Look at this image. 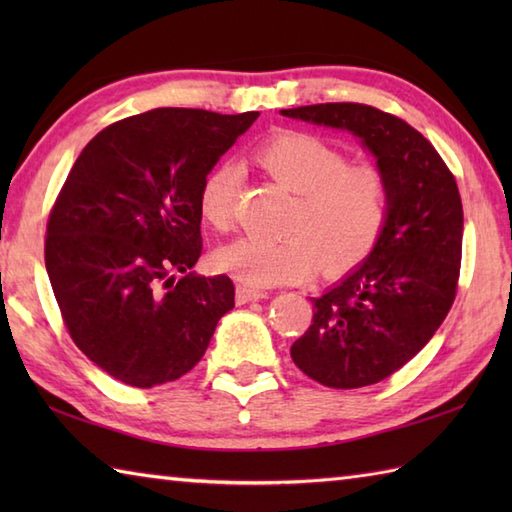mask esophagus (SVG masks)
Here are the masks:
<instances>
[{
	"label": "esophagus",
	"mask_w": 512,
	"mask_h": 512,
	"mask_svg": "<svg viewBox=\"0 0 512 512\" xmlns=\"http://www.w3.org/2000/svg\"><path fill=\"white\" fill-rule=\"evenodd\" d=\"M266 297H268V292L262 290V288H253V286H246V284L237 286V303H239V306H242V303L266 299Z\"/></svg>",
	"instance_id": "34e87169"
}]
</instances>
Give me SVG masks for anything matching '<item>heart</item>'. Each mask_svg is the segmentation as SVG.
Here are the masks:
<instances>
[{"label": "heart", "mask_w": 512, "mask_h": 512, "mask_svg": "<svg viewBox=\"0 0 512 512\" xmlns=\"http://www.w3.org/2000/svg\"><path fill=\"white\" fill-rule=\"evenodd\" d=\"M268 176L295 193L281 239H239L215 255L224 273L248 286L299 284L317 264L339 275L361 264L378 244L389 213V182L369 162H350L343 149L317 134L284 132L259 145ZM239 169L220 162L202 180L204 224L228 233L235 222Z\"/></svg>", "instance_id": "b5f03b06"}]
</instances>
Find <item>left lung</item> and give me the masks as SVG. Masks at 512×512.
I'll use <instances>...</instances> for the list:
<instances>
[{
	"label": "left lung",
	"instance_id": "8db88e82",
	"mask_svg": "<svg viewBox=\"0 0 512 512\" xmlns=\"http://www.w3.org/2000/svg\"><path fill=\"white\" fill-rule=\"evenodd\" d=\"M347 129L363 140L389 182L387 222L372 255L321 297L290 356L334 389L380 383L407 365L447 317L460 281L464 213L447 162L402 118L363 103L281 110Z\"/></svg>",
	"mask_w": 512,
	"mask_h": 512
}]
</instances>
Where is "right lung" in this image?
<instances>
[{
  "mask_svg": "<svg viewBox=\"0 0 512 512\" xmlns=\"http://www.w3.org/2000/svg\"><path fill=\"white\" fill-rule=\"evenodd\" d=\"M257 116H129L96 134L65 178L43 248L52 292L74 345L121 383L184 376L233 310L231 279L191 273L202 253L198 195Z\"/></svg>",
  "mask_w": 512,
  "mask_h": 512,
  "instance_id": "obj_1",
  "label": "right lung"
}]
</instances>
